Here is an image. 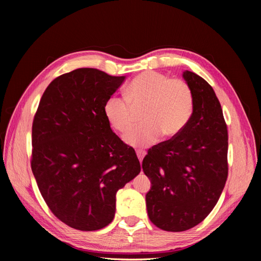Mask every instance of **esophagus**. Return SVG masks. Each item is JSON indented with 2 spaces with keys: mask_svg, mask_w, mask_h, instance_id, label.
<instances>
[{
  "mask_svg": "<svg viewBox=\"0 0 261 261\" xmlns=\"http://www.w3.org/2000/svg\"><path fill=\"white\" fill-rule=\"evenodd\" d=\"M136 153H137L138 159H139V161H140V163H141V162H143V159H144V156L146 155V153H145L144 151H140V150H138V151H137Z\"/></svg>",
  "mask_w": 261,
  "mask_h": 261,
  "instance_id": "esophagus-1",
  "label": "esophagus"
}]
</instances>
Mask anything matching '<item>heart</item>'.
<instances>
[{"label": "heart", "instance_id": "heart-1", "mask_svg": "<svg viewBox=\"0 0 261 261\" xmlns=\"http://www.w3.org/2000/svg\"><path fill=\"white\" fill-rule=\"evenodd\" d=\"M125 97L111 96L105 103V115L112 127L124 133L133 124V108L143 107L141 123L124 136L133 147H148L160 138L177 136L191 120L194 97L191 87L179 78L146 70L137 75L125 91Z\"/></svg>", "mask_w": 261, "mask_h": 261}]
</instances>
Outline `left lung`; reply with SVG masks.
<instances>
[{"mask_svg": "<svg viewBox=\"0 0 261 261\" xmlns=\"http://www.w3.org/2000/svg\"><path fill=\"white\" fill-rule=\"evenodd\" d=\"M194 110L177 136L149 149L143 170L151 181L148 217L161 230L186 231L212 211L227 178V129L212 87L185 70Z\"/></svg>", "mask_w": 261, "mask_h": 261, "instance_id": "1", "label": "left lung"}]
</instances>
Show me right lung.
I'll return each mask as SVG.
<instances>
[{"mask_svg": "<svg viewBox=\"0 0 261 261\" xmlns=\"http://www.w3.org/2000/svg\"><path fill=\"white\" fill-rule=\"evenodd\" d=\"M124 81L97 68L63 74L43 92L34 118L31 170L39 191L53 215L76 230L111 223L117 191L141 169L105 115Z\"/></svg>", "mask_w": 261, "mask_h": 261, "instance_id": "right-lung-1", "label": "right lung"}]
</instances>
